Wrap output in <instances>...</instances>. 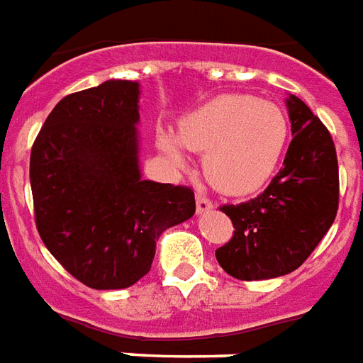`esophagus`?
I'll return each mask as SVG.
<instances>
[{
    "label": "esophagus",
    "mask_w": 363,
    "mask_h": 363,
    "mask_svg": "<svg viewBox=\"0 0 363 363\" xmlns=\"http://www.w3.org/2000/svg\"><path fill=\"white\" fill-rule=\"evenodd\" d=\"M213 209V202L209 200V198H206V196L198 194L196 196V211L202 216V213H208V211H211Z\"/></svg>",
    "instance_id": "1"
}]
</instances>
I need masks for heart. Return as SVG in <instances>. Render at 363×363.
I'll list each match as a JSON object with an SVG mask.
<instances>
[{
	"mask_svg": "<svg viewBox=\"0 0 363 363\" xmlns=\"http://www.w3.org/2000/svg\"><path fill=\"white\" fill-rule=\"evenodd\" d=\"M289 142V121L277 104L242 94H223L179 121L177 140L161 134L160 146L184 165L178 146L203 154V173L223 194L246 196L264 189L277 171Z\"/></svg>",
	"mask_w": 363,
	"mask_h": 363,
	"instance_id": "b5f03b06",
	"label": "heart"
}]
</instances>
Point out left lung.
I'll list each match as a JSON object with an SVG mask.
<instances>
[{
  "instance_id": "left-lung-1",
  "label": "left lung",
  "mask_w": 363,
  "mask_h": 363,
  "mask_svg": "<svg viewBox=\"0 0 363 363\" xmlns=\"http://www.w3.org/2000/svg\"><path fill=\"white\" fill-rule=\"evenodd\" d=\"M292 142L283 169L262 194L223 206L235 227L216 257L230 277L264 281L304 264L339 209V163L329 130L296 96L286 98Z\"/></svg>"
}]
</instances>
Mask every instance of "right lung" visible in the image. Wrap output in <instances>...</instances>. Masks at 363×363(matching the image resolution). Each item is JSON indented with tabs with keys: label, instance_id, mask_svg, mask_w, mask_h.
<instances>
[{
	"label": "right lung",
	"instance_id": "obj_1",
	"mask_svg": "<svg viewBox=\"0 0 363 363\" xmlns=\"http://www.w3.org/2000/svg\"><path fill=\"white\" fill-rule=\"evenodd\" d=\"M138 101L134 80L69 94L32 146L40 236L72 277L96 291L140 281L161 233L196 211L190 189L142 179Z\"/></svg>",
	"mask_w": 363,
	"mask_h": 363
}]
</instances>
